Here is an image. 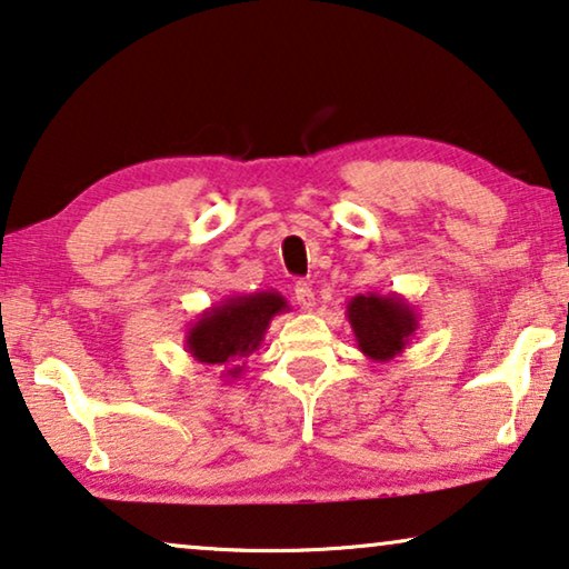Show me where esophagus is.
<instances>
[{
  "label": "esophagus",
  "mask_w": 569,
  "mask_h": 569,
  "mask_svg": "<svg viewBox=\"0 0 569 569\" xmlns=\"http://www.w3.org/2000/svg\"><path fill=\"white\" fill-rule=\"evenodd\" d=\"M293 299H296V303H299L303 311H311V309H315V303H317L315 291H311V286L303 283V281H299V283L293 286Z\"/></svg>",
  "instance_id": "esophagus-1"
}]
</instances>
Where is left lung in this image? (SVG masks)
<instances>
[{
  "mask_svg": "<svg viewBox=\"0 0 569 569\" xmlns=\"http://www.w3.org/2000/svg\"><path fill=\"white\" fill-rule=\"evenodd\" d=\"M358 350L376 363L397 361L420 330L415 307L399 293H358L346 311Z\"/></svg>",
  "mask_w": 569,
  "mask_h": 569,
  "instance_id": "8db88e82",
  "label": "left lung"
}]
</instances>
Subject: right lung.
Wrapping results in <instances>:
<instances>
[{
    "instance_id": "obj_1",
    "label": "right lung",
    "mask_w": 569,
    "mask_h": 569,
    "mask_svg": "<svg viewBox=\"0 0 569 569\" xmlns=\"http://www.w3.org/2000/svg\"><path fill=\"white\" fill-rule=\"evenodd\" d=\"M281 293H234L198 315L186 332V350L196 363L221 368L219 379L234 381L244 371V358L262 346L273 317L288 311Z\"/></svg>"
}]
</instances>
